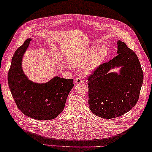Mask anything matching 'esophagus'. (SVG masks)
<instances>
[{
  "label": "esophagus",
  "mask_w": 152,
  "mask_h": 152,
  "mask_svg": "<svg viewBox=\"0 0 152 152\" xmlns=\"http://www.w3.org/2000/svg\"><path fill=\"white\" fill-rule=\"evenodd\" d=\"M75 82L76 84H80L83 83V80L81 79L80 78H77L75 80Z\"/></svg>",
  "instance_id": "1"
}]
</instances>
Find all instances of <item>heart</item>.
Returning a JSON list of instances; mask_svg holds the SVG:
<instances>
[{
  "mask_svg": "<svg viewBox=\"0 0 152 152\" xmlns=\"http://www.w3.org/2000/svg\"><path fill=\"white\" fill-rule=\"evenodd\" d=\"M109 54V49L105 44L93 48L86 52L73 59L72 64L82 67L84 73H90L103 63Z\"/></svg>",
  "mask_w": 152,
  "mask_h": 152,
  "instance_id": "obj_1",
  "label": "heart"
}]
</instances>
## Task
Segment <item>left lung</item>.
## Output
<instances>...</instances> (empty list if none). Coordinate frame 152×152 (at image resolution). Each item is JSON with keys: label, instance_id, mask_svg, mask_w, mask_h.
<instances>
[{"label": "left lung", "instance_id": "1", "mask_svg": "<svg viewBox=\"0 0 152 152\" xmlns=\"http://www.w3.org/2000/svg\"><path fill=\"white\" fill-rule=\"evenodd\" d=\"M117 55L88 77V104L91 112L113 119L129 112L139 100L143 72L139 58L124 42H117ZM121 67L119 74L110 70Z\"/></svg>", "mask_w": 152, "mask_h": 152}]
</instances>
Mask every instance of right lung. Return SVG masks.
Instances as JSON below:
<instances>
[{
  "mask_svg": "<svg viewBox=\"0 0 152 152\" xmlns=\"http://www.w3.org/2000/svg\"><path fill=\"white\" fill-rule=\"evenodd\" d=\"M28 39L15 52L8 72V81L17 106L25 115L36 120H51L64 108L74 84L73 79L55 77L46 83L29 80L22 69V58L30 42Z\"/></svg>",
  "mask_w": 152,
  "mask_h": 152,
  "instance_id": "1",
  "label": "right lung"
}]
</instances>
